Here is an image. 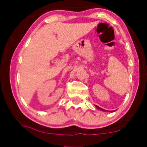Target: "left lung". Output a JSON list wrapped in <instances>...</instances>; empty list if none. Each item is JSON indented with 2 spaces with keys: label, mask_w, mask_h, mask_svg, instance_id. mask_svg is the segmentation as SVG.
<instances>
[{
  "label": "left lung",
  "mask_w": 147,
  "mask_h": 147,
  "mask_svg": "<svg viewBox=\"0 0 147 147\" xmlns=\"http://www.w3.org/2000/svg\"><path fill=\"white\" fill-rule=\"evenodd\" d=\"M96 108H97L98 110H102V111H103V112L107 111V110H105L104 109H103V108H101L100 107H99V106H96ZM115 111H116V110H111V111H108V112H115Z\"/></svg>",
  "instance_id": "8db88e82"
}]
</instances>
